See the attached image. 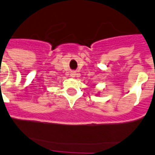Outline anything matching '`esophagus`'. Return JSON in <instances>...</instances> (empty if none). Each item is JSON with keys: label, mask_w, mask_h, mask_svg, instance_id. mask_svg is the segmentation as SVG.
I'll return each mask as SVG.
<instances>
[{"label": "esophagus", "mask_w": 155, "mask_h": 155, "mask_svg": "<svg viewBox=\"0 0 155 155\" xmlns=\"http://www.w3.org/2000/svg\"><path fill=\"white\" fill-rule=\"evenodd\" d=\"M76 72H72L70 74V76H72V77H75V76H76Z\"/></svg>", "instance_id": "obj_1"}]
</instances>
